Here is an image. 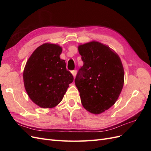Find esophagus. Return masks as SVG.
<instances>
[{
  "instance_id": "34e87169",
  "label": "esophagus",
  "mask_w": 151,
  "mask_h": 151,
  "mask_svg": "<svg viewBox=\"0 0 151 151\" xmlns=\"http://www.w3.org/2000/svg\"><path fill=\"white\" fill-rule=\"evenodd\" d=\"M71 73H72V74L73 75V76H74V77H75L76 76V74H77V70H72V71H71Z\"/></svg>"
}]
</instances>
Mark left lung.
Here are the masks:
<instances>
[{"mask_svg":"<svg viewBox=\"0 0 151 151\" xmlns=\"http://www.w3.org/2000/svg\"><path fill=\"white\" fill-rule=\"evenodd\" d=\"M84 65L77 72L75 84L84 108L99 114L115 104L124 83L120 58L109 47L97 42L79 45Z\"/></svg>","mask_w":151,"mask_h":151,"instance_id":"obj_1","label":"left lung"}]
</instances>
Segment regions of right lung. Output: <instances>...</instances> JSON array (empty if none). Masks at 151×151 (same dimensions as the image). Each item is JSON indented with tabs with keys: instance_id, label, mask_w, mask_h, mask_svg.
Listing matches in <instances>:
<instances>
[{
	"instance_id": "add662e5",
	"label": "right lung",
	"mask_w": 151,
	"mask_h": 151,
	"mask_svg": "<svg viewBox=\"0 0 151 151\" xmlns=\"http://www.w3.org/2000/svg\"><path fill=\"white\" fill-rule=\"evenodd\" d=\"M62 48L45 43L36 48L27 61L23 72L29 97L39 106L53 108L60 103L74 77L60 58Z\"/></svg>"
}]
</instances>
